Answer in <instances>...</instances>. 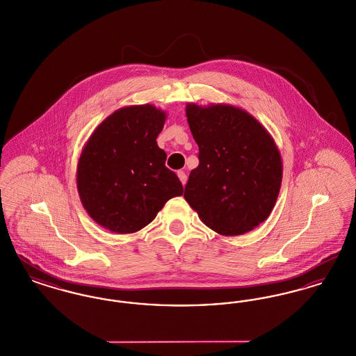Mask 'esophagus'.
I'll return each instance as SVG.
<instances>
[{
    "label": "esophagus",
    "mask_w": 356,
    "mask_h": 356,
    "mask_svg": "<svg viewBox=\"0 0 356 356\" xmlns=\"http://www.w3.org/2000/svg\"><path fill=\"white\" fill-rule=\"evenodd\" d=\"M177 176H179V179H180V181H181V184H183V186H186V172H183V170H179V172H177Z\"/></svg>",
    "instance_id": "esophagus-1"
}]
</instances>
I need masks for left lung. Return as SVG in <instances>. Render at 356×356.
<instances>
[{
	"label": "left lung",
	"instance_id": "1",
	"mask_svg": "<svg viewBox=\"0 0 356 356\" xmlns=\"http://www.w3.org/2000/svg\"><path fill=\"white\" fill-rule=\"evenodd\" d=\"M199 145L184 197L207 227L225 236L245 234L266 220L282 184V159L270 134L231 105H186Z\"/></svg>",
	"mask_w": 356,
	"mask_h": 356
}]
</instances>
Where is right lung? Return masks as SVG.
I'll return each instance as SVG.
<instances>
[{"instance_id": "1", "label": "right lung", "mask_w": 356, "mask_h": 356, "mask_svg": "<svg viewBox=\"0 0 356 356\" xmlns=\"http://www.w3.org/2000/svg\"><path fill=\"white\" fill-rule=\"evenodd\" d=\"M165 113L153 105L121 108L89 137L77 165V189L88 215L104 228L134 234L170 199L183 195L156 138Z\"/></svg>"}]
</instances>
